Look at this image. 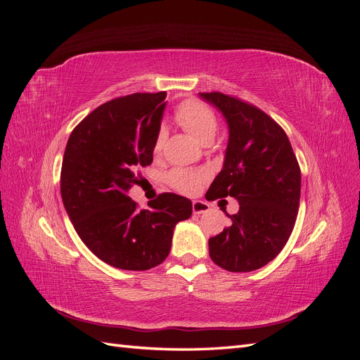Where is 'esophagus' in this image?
Listing matches in <instances>:
<instances>
[{"label": "esophagus", "instance_id": "esophagus-1", "mask_svg": "<svg viewBox=\"0 0 360 360\" xmlns=\"http://www.w3.org/2000/svg\"><path fill=\"white\" fill-rule=\"evenodd\" d=\"M192 210H193V214H202L210 210V205L204 201H193Z\"/></svg>", "mask_w": 360, "mask_h": 360}]
</instances>
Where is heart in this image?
<instances>
[{
  "instance_id": "b5f03b06",
  "label": "heart",
  "mask_w": 360,
  "mask_h": 360,
  "mask_svg": "<svg viewBox=\"0 0 360 360\" xmlns=\"http://www.w3.org/2000/svg\"><path fill=\"white\" fill-rule=\"evenodd\" d=\"M174 118L177 123L188 130V132L197 138L201 143L207 144L214 138L217 130V115L209 105H205L197 99H186L177 105L174 111ZM165 132L159 130L155 139V151H160ZM207 179V172L201 169L188 168H174L167 174V183L172 189L181 193H195Z\"/></svg>"
}]
</instances>
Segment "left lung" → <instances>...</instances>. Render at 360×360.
I'll list each match as a JSON object with an SVG mask.
<instances>
[{
  "label": "left lung",
  "mask_w": 360,
  "mask_h": 360,
  "mask_svg": "<svg viewBox=\"0 0 360 360\" xmlns=\"http://www.w3.org/2000/svg\"><path fill=\"white\" fill-rule=\"evenodd\" d=\"M219 108L230 129L222 171L207 200L233 197L240 209L209 238L213 263L228 271L266 266L285 246L300 201V167L287 134L255 105L219 91L200 93Z\"/></svg>",
  "instance_id": "obj_1"
}]
</instances>
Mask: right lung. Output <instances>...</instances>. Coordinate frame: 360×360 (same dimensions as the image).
<instances>
[{
  "label": "right lung",
  "mask_w": 360,
  "mask_h": 360,
  "mask_svg": "<svg viewBox=\"0 0 360 360\" xmlns=\"http://www.w3.org/2000/svg\"><path fill=\"white\" fill-rule=\"evenodd\" d=\"M167 91L135 93L101 105L69 136L61 167L66 212L91 252L123 270H148L169 254L192 202L165 192L147 210L127 197L138 169L153 162Z\"/></svg>",
  "instance_id": "add662e5"
}]
</instances>
